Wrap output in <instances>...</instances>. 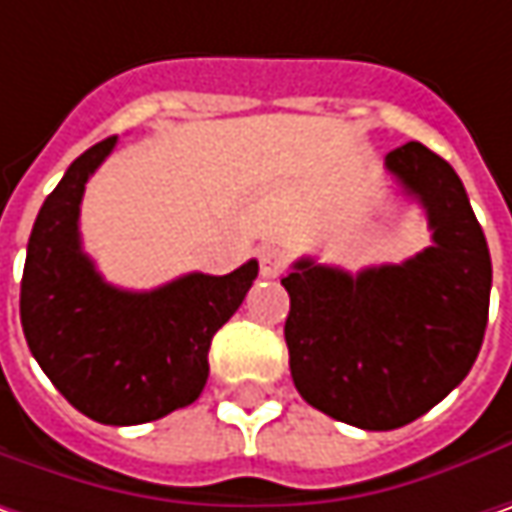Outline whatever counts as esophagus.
Listing matches in <instances>:
<instances>
[{
	"instance_id": "obj_1",
	"label": "esophagus",
	"mask_w": 512,
	"mask_h": 512,
	"mask_svg": "<svg viewBox=\"0 0 512 512\" xmlns=\"http://www.w3.org/2000/svg\"><path fill=\"white\" fill-rule=\"evenodd\" d=\"M257 257H260V275L263 278H278L280 272H283V266H286V257L275 246H263L257 252Z\"/></svg>"
}]
</instances>
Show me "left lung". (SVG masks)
<instances>
[{"label":"left lung","mask_w":512,"mask_h":512,"mask_svg":"<svg viewBox=\"0 0 512 512\" xmlns=\"http://www.w3.org/2000/svg\"><path fill=\"white\" fill-rule=\"evenodd\" d=\"M384 166L427 212L433 246L358 275L300 257L280 280L295 387L361 430H398L467 378L493 286L490 249L453 166L421 143L389 151Z\"/></svg>","instance_id":"1"}]
</instances>
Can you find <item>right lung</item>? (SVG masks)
Here are the masks:
<instances>
[{
    "label": "right lung",
    "mask_w": 512,
    "mask_h": 512,
    "mask_svg": "<svg viewBox=\"0 0 512 512\" xmlns=\"http://www.w3.org/2000/svg\"><path fill=\"white\" fill-rule=\"evenodd\" d=\"M117 137L91 145L68 166L36 214L22 272L19 315L42 372L82 415L131 427L200 398L214 332L237 312L257 260L232 275L191 272L151 292L105 283L82 252L85 183Z\"/></svg>",
    "instance_id": "1"
}]
</instances>
